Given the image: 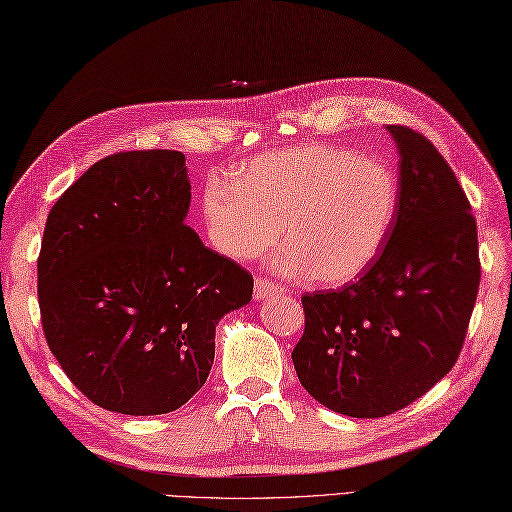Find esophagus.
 I'll return each instance as SVG.
<instances>
[{"instance_id":"34e87169","label":"esophagus","mask_w":512,"mask_h":512,"mask_svg":"<svg viewBox=\"0 0 512 512\" xmlns=\"http://www.w3.org/2000/svg\"><path fill=\"white\" fill-rule=\"evenodd\" d=\"M255 299L257 301H264V299H275V297H281L286 292V288L277 284V281H270V279H264V277H257L255 279Z\"/></svg>"}]
</instances>
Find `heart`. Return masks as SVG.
<instances>
[{"instance_id":"obj_1","label":"heart","mask_w":512,"mask_h":512,"mask_svg":"<svg viewBox=\"0 0 512 512\" xmlns=\"http://www.w3.org/2000/svg\"><path fill=\"white\" fill-rule=\"evenodd\" d=\"M200 211L222 255L242 262L264 255L286 224L290 244L275 257L279 273L343 286L383 250L398 213V180L383 160L308 145L259 156L233 180L211 178Z\"/></svg>"}]
</instances>
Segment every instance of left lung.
Returning <instances> with one entry per match:
<instances>
[{"label": "left lung", "mask_w": 512, "mask_h": 512, "mask_svg": "<svg viewBox=\"0 0 512 512\" xmlns=\"http://www.w3.org/2000/svg\"><path fill=\"white\" fill-rule=\"evenodd\" d=\"M398 147V213L383 253L354 284L303 295L292 363L308 394L352 418H383L427 394L462 350L480 288L471 204L422 134Z\"/></svg>", "instance_id": "left-lung-1"}]
</instances>
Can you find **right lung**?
<instances>
[{"mask_svg":"<svg viewBox=\"0 0 512 512\" xmlns=\"http://www.w3.org/2000/svg\"><path fill=\"white\" fill-rule=\"evenodd\" d=\"M180 151L96 162L48 215L37 262L50 352L94 405L160 416L211 372L215 325L253 297V277L184 224Z\"/></svg>","mask_w":512,"mask_h":512,"instance_id":"obj_1","label":"right lung"}]
</instances>
